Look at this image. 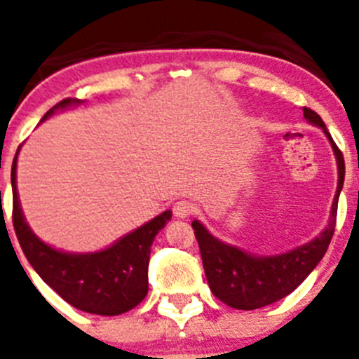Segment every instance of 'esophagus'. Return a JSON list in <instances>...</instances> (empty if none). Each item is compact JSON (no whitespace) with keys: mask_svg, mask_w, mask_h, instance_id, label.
Here are the masks:
<instances>
[{"mask_svg":"<svg viewBox=\"0 0 359 359\" xmlns=\"http://www.w3.org/2000/svg\"><path fill=\"white\" fill-rule=\"evenodd\" d=\"M172 210L176 217H190L196 212V205L192 201H187V199H180V201L174 203Z\"/></svg>","mask_w":359,"mask_h":359,"instance_id":"1","label":"esophagus"}]
</instances>
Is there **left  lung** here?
Masks as SVG:
<instances>
[{
  "label": "left lung",
  "mask_w": 359,
  "mask_h": 359,
  "mask_svg": "<svg viewBox=\"0 0 359 359\" xmlns=\"http://www.w3.org/2000/svg\"><path fill=\"white\" fill-rule=\"evenodd\" d=\"M304 116L311 123L323 129L334 149L336 161H338V189L332 203L331 221L316 239L282 255L255 257L212 237L198 221L192 223L208 286L221 302L233 309H259L287 297L322 261L334 233L338 198L345 177L344 154L331 138L318 113L304 107Z\"/></svg>",
  "instance_id": "8db88e82"
}]
</instances>
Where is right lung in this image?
<instances>
[{
    "mask_svg": "<svg viewBox=\"0 0 359 359\" xmlns=\"http://www.w3.org/2000/svg\"><path fill=\"white\" fill-rule=\"evenodd\" d=\"M79 100L65 98L44 115L50 116L57 107H66ZM15 161L12 163V223L25 257L59 297L77 309L91 315L115 316L136 307L147 294L149 255L152 241L170 219L163 212L138 230L109 246L107 250L86 255H72L50 248L37 239L21 214L15 189Z\"/></svg>",
    "mask_w": 359,
    "mask_h": 359,
    "instance_id": "obj_1",
    "label": "right lung"
}]
</instances>
